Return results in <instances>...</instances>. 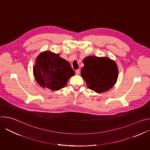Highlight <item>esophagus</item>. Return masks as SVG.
Wrapping results in <instances>:
<instances>
[{
    "label": "esophagus",
    "instance_id": "1",
    "mask_svg": "<svg viewBox=\"0 0 150 150\" xmlns=\"http://www.w3.org/2000/svg\"><path fill=\"white\" fill-rule=\"evenodd\" d=\"M75 73H76V74H77V75H78V74H79V73H80V70L78 69H76V71H75Z\"/></svg>",
    "mask_w": 150,
    "mask_h": 150
}]
</instances>
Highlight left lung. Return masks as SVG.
<instances>
[{
	"label": "left lung",
	"mask_w": 150,
	"mask_h": 150,
	"mask_svg": "<svg viewBox=\"0 0 150 150\" xmlns=\"http://www.w3.org/2000/svg\"><path fill=\"white\" fill-rule=\"evenodd\" d=\"M83 63L81 75L91 90L97 93L106 92L116 83L119 71L113 60L108 57L89 56L83 59Z\"/></svg>",
	"instance_id": "obj_1"
}]
</instances>
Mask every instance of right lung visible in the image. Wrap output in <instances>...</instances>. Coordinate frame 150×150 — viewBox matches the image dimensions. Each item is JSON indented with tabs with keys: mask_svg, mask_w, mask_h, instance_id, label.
Returning a JSON list of instances; mask_svg holds the SVG:
<instances>
[{
	"mask_svg": "<svg viewBox=\"0 0 150 150\" xmlns=\"http://www.w3.org/2000/svg\"><path fill=\"white\" fill-rule=\"evenodd\" d=\"M33 74L41 87L54 91L65 87L75 71L67 60L59 57V53L45 51L35 59Z\"/></svg>",
	"mask_w": 150,
	"mask_h": 150,
	"instance_id": "1",
	"label": "right lung"
}]
</instances>
